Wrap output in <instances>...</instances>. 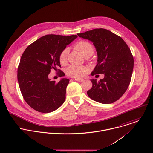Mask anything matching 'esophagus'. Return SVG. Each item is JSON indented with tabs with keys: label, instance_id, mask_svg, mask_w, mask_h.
<instances>
[{
	"label": "esophagus",
	"instance_id": "esophagus-1",
	"mask_svg": "<svg viewBox=\"0 0 153 153\" xmlns=\"http://www.w3.org/2000/svg\"><path fill=\"white\" fill-rule=\"evenodd\" d=\"M74 80H76V81H77V82H80L83 81V79H74Z\"/></svg>",
	"mask_w": 153,
	"mask_h": 153
}]
</instances>
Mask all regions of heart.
Instances as JSON below:
<instances>
[{
	"mask_svg": "<svg viewBox=\"0 0 153 153\" xmlns=\"http://www.w3.org/2000/svg\"><path fill=\"white\" fill-rule=\"evenodd\" d=\"M74 47L79 50L85 57H89L94 53V49L92 44L86 41H79L74 44ZM68 49L64 48L60 53L59 60L61 64H64L67 61ZM88 69L83 65H73L69 66L67 69V74L68 76L74 78L83 77L87 73Z\"/></svg>",
	"mask_w": 153,
	"mask_h": 153,
	"instance_id": "obj_1",
	"label": "heart"
}]
</instances>
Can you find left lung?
<instances>
[{
  "mask_svg": "<svg viewBox=\"0 0 153 153\" xmlns=\"http://www.w3.org/2000/svg\"><path fill=\"white\" fill-rule=\"evenodd\" d=\"M77 35L91 41L96 49L97 64L92 76L105 75L99 82L91 80L92 87L88 95L99 103L115 102L126 92L131 82L134 58L129 48L121 37L106 29H94Z\"/></svg>",
  "mask_w": 153,
  "mask_h": 153,
  "instance_id": "left-lung-1",
  "label": "left lung"
}]
</instances>
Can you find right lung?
Wrapping results in <instances>:
<instances>
[{
    "instance_id": "obj_1",
    "label": "right lung",
    "mask_w": 153,
    "mask_h": 153,
    "mask_svg": "<svg viewBox=\"0 0 153 153\" xmlns=\"http://www.w3.org/2000/svg\"><path fill=\"white\" fill-rule=\"evenodd\" d=\"M77 36L46 35L30 44L24 51L18 68V81L25 102L34 110L49 113L60 108L65 99L68 79L51 81L52 68L61 67V51ZM60 76L65 74L61 70Z\"/></svg>"
}]
</instances>
